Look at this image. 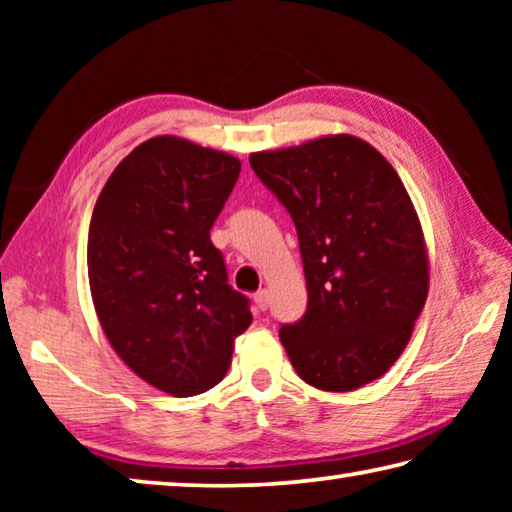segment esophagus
<instances>
[{"mask_svg": "<svg viewBox=\"0 0 512 512\" xmlns=\"http://www.w3.org/2000/svg\"><path fill=\"white\" fill-rule=\"evenodd\" d=\"M255 305H257V309H259V311H266V309H268V305H271V296H268V291H266V289H262V291H257V293H255Z\"/></svg>", "mask_w": 512, "mask_h": 512, "instance_id": "esophagus-1", "label": "esophagus"}]
</instances>
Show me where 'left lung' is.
Segmentation results:
<instances>
[{"mask_svg":"<svg viewBox=\"0 0 512 512\" xmlns=\"http://www.w3.org/2000/svg\"><path fill=\"white\" fill-rule=\"evenodd\" d=\"M298 230L307 311L280 329L302 381L350 393L400 359L427 302L429 257L404 183L375 146L325 135L250 153Z\"/></svg>","mask_w":512,"mask_h":512,"instance_id":"1","label":"left lung"}]
</instances>
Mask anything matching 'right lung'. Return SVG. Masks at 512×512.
<instances>
[{
  "label": "right lung",
  "mask_w": 512,
  "mask_h": 512,
  "mask_svg": "<svg viewBox=\"0 0 512 512\" xmlns=\"http://www.w3.org/2000/svg\"><path fill=\"white\" fill-rule=\"evenodd\" d=\"M241 162L183 137L142 142L110 173L88 235L92 302L112 350L169 395L210 391L253 323L210 230Z\"/></svg>",
  "instance_id": "right-lung-1"
}]
</instances>
